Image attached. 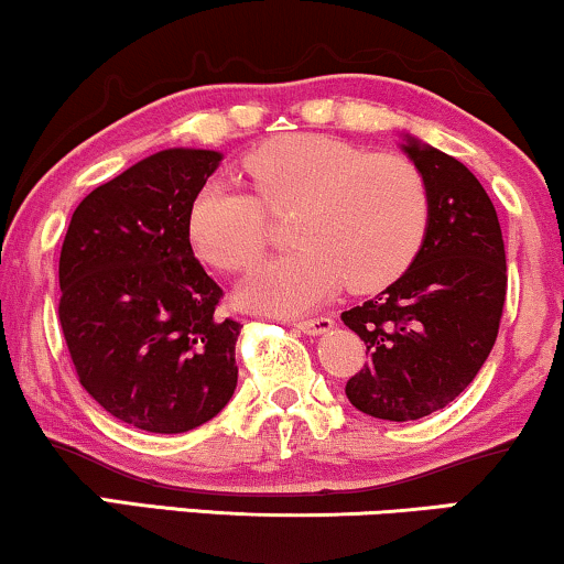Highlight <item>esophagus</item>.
Segmentation results:
<instances>
[{"mask_svg":"<svg viewBox=\"0 0 564 564\" xmlns=\"http://www.w3.org/2000/svg\"><path fill=\"white\" fill-rule=\"evenodd\" d=\"M291 325H294L296 330H302V334L317 336V334H328V330L334 328V317L321 315V317H310V321H294Z\"/></svg>","mask_w":564,"mask_h":564,"instance_id":"esophagus-1","label":"esophagus"}]
</instances>
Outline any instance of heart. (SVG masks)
Listing matches in <instances>:
<instances>
[{"instance_id": "1", "label": "heart", "mask_w": 564, "mask_h": 564, "mask_svg": "<svg viewBox=\"0 0 564 564\" xmlns=\"http://www.w3.org/2000/svg\"><path fill=\"white\" fill-rule=\"evenodd\" d=\"M249 192L209 181L188 207L194 252L223 273H243L270 243V217L294 213V252L262 264L241 302L273 315L315 307L347 283L381 291L415 262L431 228V186L404 154L296 133L241 160Z\"/></svg>"}]
</instances>
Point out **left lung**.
Wrapping results in <instances>:
<instances>
[{"instance_id": "8db88e82", "label": "left lung", "mask_w": 564, "mask_h": 564, "mask_svg": "<svg viewBox=\"0 0 564 564\" xmlns=\"http://www.w3.org/2000/svg\"><path fill=\"white\" fill-rule=\"evenodd\" d=\"M431 186V228L415 262L376 300L341 312L370 359L347 397L378 420H420L463 393L499 334L507 257L497 209L459 160L406 135Z\"/></svg>"}]
</instances>
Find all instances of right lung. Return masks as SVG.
<instances>
[{
  "mask_svg": "<svg viewBox=\"0 0 564 564\" xmlns=\"http://www.w3.org/2000/svg\"><path fill=\"white\" fill-rule=\"evenodd\" d=\"M165 149L76 207L59 252V325L78 381L133 429L186 433L234 397L241 323L188 241V207L220 165Z\"/></svg>",
  "mask_w": 564,
  "mask_h": 564,
  "instance_id": "obj_1",
  "label": "right lung"
}]
</instances>
